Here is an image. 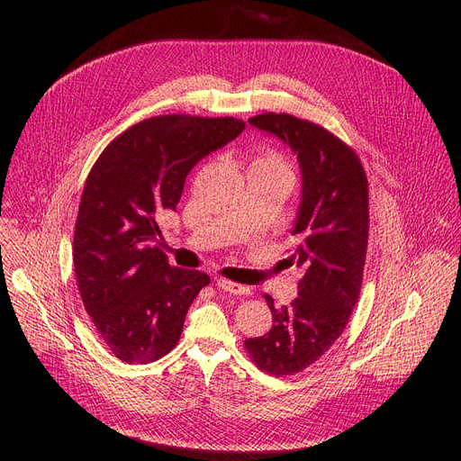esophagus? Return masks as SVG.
Here are the masks:
<instances>
[{
    "mask_svg": "<svg viewBox=\"0 0 461 461\" xmlns=\"http://www.w3.org/2000/svg\"><path fill=\"white\" fill-rule=\"evenodd\" d=\"M216 285L221 287V289H224V292H228V294H233V295H249L250 294V289L247 285H240V284L226 280V278L218 280Z\"/></svg>",
    "mask_w": 461,
    "mask_h": 461,
    "instance_id": "34e87169",
    "label": "esophagus"
}]
</instances>
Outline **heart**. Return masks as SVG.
Masks as SVG:
<instances>
[{"label":"heart","instance_id":"obj_1","mask_svg":"<svg viewBox=\"0 0 461 461\" xmlns=\"http://www.w3.org/2000/svg\"><path fill=\"white\" fill-rule=\"evenodd\" d=\"M269 158H275V157H269ZM275 160H278V158H275Z\"/></svg>","mask_w":461,"mask_h":461}]
</instances>
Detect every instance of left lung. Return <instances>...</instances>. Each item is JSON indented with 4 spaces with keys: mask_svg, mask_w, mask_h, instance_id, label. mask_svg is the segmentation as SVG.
Segmentation results:
<instances>
[{
    "mask_svg": "<svg viewBox=\"0 0 461 461\" xmlns=\"http://www.w3.org/2000/svg\"><path fill=\"white\" fill-rule=\"evenodd\" d=\"M249 123L292 148L303 172V200L289 258L303 269L299 297L275 308L273 329L245 340L254 365L271 375H294L320 360L344 332L365 273L370 203L368 179L351 145L325 127L289 113H259Z\"/></svg>",
    "mask_w": 461,
    "mask_h": 461,
    "instance_id": "left-lung-1",
    "label": "left lung"
}]
</instances>
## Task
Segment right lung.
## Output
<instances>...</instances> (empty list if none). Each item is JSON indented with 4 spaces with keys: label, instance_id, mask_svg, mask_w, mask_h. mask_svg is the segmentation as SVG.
<instances>
[{
    "label": "right lung",
    "instance_id": "right-lung-1",
    "mask_svg": "<svg viewBox=\"0 0 461 461\" xmlns=\"http://www.w3.org/2000/svg\"><path fill=\"white\" fill-rule=\"evenodd\" d=\"M243 129L235 117L157 115L113 138L93 164L72 261L84 308L119 360L148 365L177 346L186 312L211 278L174 267L151 245L160 235L157 216L176 209L198 160Z\"/></svg>",
    "mask_w": 461,
    "mask_h": 461
}]
</instances>
